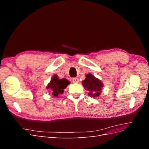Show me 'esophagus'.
Wrapping results in <instances>:
<instances>
[{
    "label": "esophagus",
    "mask_w": 149,
    "mask_h": 149,
    "mask_svg": "<svg viewBox=\"0 0 149 149\" xmlns=\"http://www.w3.org/2000/svg\"><path fill=\"white\" fill-rule=\"evenodd\" d=\"M73 83H79V79L78 78H74L73 79Z\"/></svg>",
    "instance_id": "1"
}]
</instances>
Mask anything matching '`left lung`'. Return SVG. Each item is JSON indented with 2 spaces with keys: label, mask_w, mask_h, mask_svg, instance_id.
Listing matches in <instances>:
<instances>
[{
  "label": "left lung",
  "mask_w": 149,
  "mask_h": 149,
  "mask_svg": "<svg viewBox=\"0 0 149 149\" xmlns=\"http://www.w3.org/2000/svg\"><path fill=\"white\" fill-rule=\"evenodd\" d=\"M82 84L84 89L89 91V95L93 97L100 96L104 86L101 81L91 73L86 74V78L82 81Z\"/></svg>",
  "instance_id": "1"
}]
</instances>
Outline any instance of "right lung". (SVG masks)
Wrapping results in <instances>:
<instances>
[{"label": "right lung", "instance_id": "1", "mask_svg": "<svg viewBox=\"0 0 149 149\" xmlns=\"http://www.w3.org/2000/svg\"><path fill=\"white\" fill-rule=\"evenodd\" d=\"M70 83V82L68 79L65 78L59 79L56 74H54L52 76L50 82L48 84L47 89L51 90L54 96L58 97L59 94L64 93V89Z\"/></svg>", "mask_w": 149, "mask_h": 149}]
</instances>
